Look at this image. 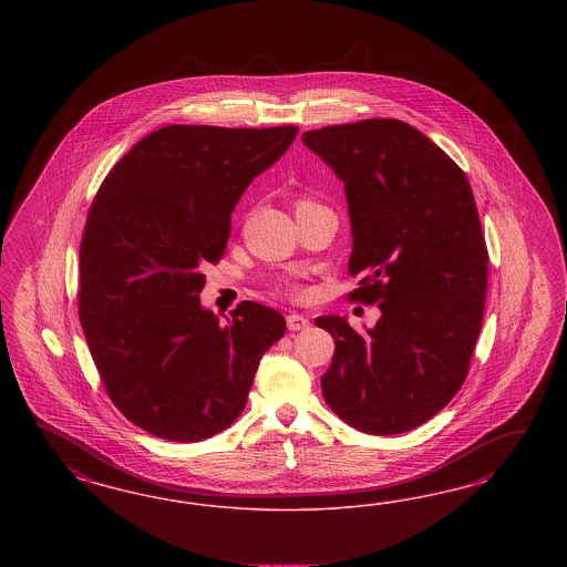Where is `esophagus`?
<instances>
[{"instance_id":"1","label":"esophagus","mask_w":567,"mask_h":567,"mask_svg":"<svg viewBox=\"0 0 567 567\" xmlns=\"http://www.w3.org/2000/svg\"><path fill=\"white\" fill-rule=\"evenodd\" d=\"M309 327V320L306 316H301V313H289L287 316V328L292 330V332H297V330H306Z\"/></svg>"}]
</instances>
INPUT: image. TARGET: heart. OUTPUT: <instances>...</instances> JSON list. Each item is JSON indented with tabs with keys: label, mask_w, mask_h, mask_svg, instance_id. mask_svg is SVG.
<instances>
[{
	"label": "heart",
	"mask_w": 567,
	"mask_h": 567,
	"mask_svg": "<svg viewBox=\"0 0 567 567\" xmlns=\"http://www.w3.org/2000/svg\"><path fill=\"white\" fill-rule=\"evenodd\" d=\"M285 291L297 292V287H292V285H285Z\"/></svg>",
	"instance_id": "b5f03b06"
}]
</instances>
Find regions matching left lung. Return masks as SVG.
Here are the masks:
<instances>
[{
	"instance_id": "obj_1",
	"label": "left lung",
	"mask_w": 567,
	"mask_h": 567,
	"mask_svg": "<svg viewBox=\"0 0 567 567\" xmlns=\"http://www.w3.org/2000/svg\"><path fill=\"white\" fill-rule=\"evenodd\" d=\"M303 143L344 183L349 275L361 276L349 297L382 311L365 334L339 316L316 320L334 339L328 408L368 434L417 429L457 395L481 334L488 251L474 193L408 122L334 124Z\"/></svg>"
}]
</instances>
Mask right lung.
<instances>
[{
	"label": "right lung",
	"instance_id": "right-lung-1",
	"mask_svg": "<svg viewBox=\"0 0 567 567\" xmlns=\"http://www.w3.org/2000/svg\"><path fill=\"white\" fill-rule=\"evenodd\" d=\"M297 126L157 128L107 172L81 243L79 318L112 403L157 439L197 443L245 410L280 311L202 308L204 268L223 258L230 214L291 147Z\"/></svg>",
	"mask_w": 567,
	"mask_h": 567
}]
</instances>
